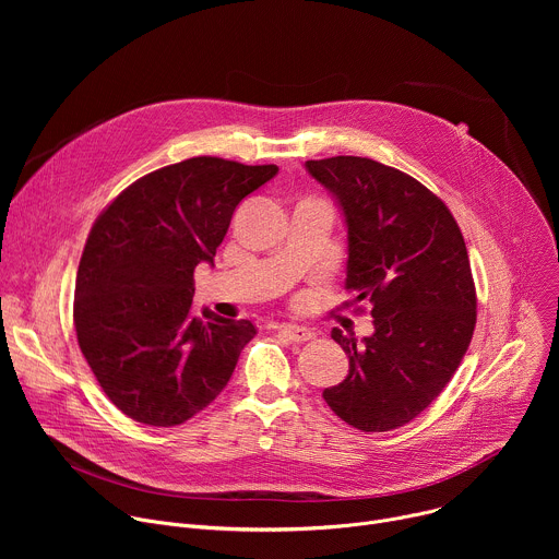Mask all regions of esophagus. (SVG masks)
Here are the masks:
<instances>
[{
	"label": "esophagus",
	"instance_id": "1",
	"mask_svg": "<svg viewBox=\"0 0 559 559\" xmlns=\"http://www.w3.org/2000/svg\"><path fill=\"white\" fill-rule=\"evenodd\" d=\"M278 330H281V334H283L287 341H292V343H307V341H311V338L316 336L313 330L302 328V325H292V323H285V325H281Z\"/></svg>",
	"mask_w": 559,
	"mask_h": 559
}]
</instances>
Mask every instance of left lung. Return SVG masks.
<instances>
[{"instance_id": "obj_1", "label": "left lung", "mask_w": 559, "mask_h": 559, "mask_svg": "<svg viewBox=\"0 0 559 559\" xmlns=\"http://www.w3.org/2000/svg\"><path fill=\"white\" fill-rule=\"evenodd\" d=\"M347 223V281L369 300L373 334L338 328L349 373L325 403L360 431H391L420 416L453 378L475 330V285L449 207L414 177L367 156L307 162Z\"/></svg>"}]
</instances>
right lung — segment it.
Returning <instances> with one entry per match:
<instances>
[{
  "label": "right lung",
  "mask_w": 559,
  "mask_h": 559,
  "mask_svg": "<svg viewBox=\"0 0 559 559\" xmlns=\"http://www.w3.org/2000/svg\"><path fill=\"white\" fill-rule=\"evenodd\" d=\"M276 173L192 156L136 179L97 216L72 321L97 382L128 418L150 427L190 420L257 336L250 321L194 316V270L214 263L236 205Z\"/></svg>",
  "instance_id": "right-lung-1"
}]
</instances>
